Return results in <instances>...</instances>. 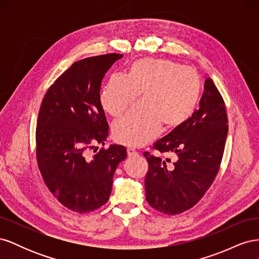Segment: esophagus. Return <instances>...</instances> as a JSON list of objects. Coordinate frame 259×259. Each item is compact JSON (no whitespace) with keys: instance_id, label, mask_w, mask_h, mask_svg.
Wrapping results in <instances>:
<instances>
[{"instance_id":"1","label":"esophagus","mask_w":259,"mask_h":259,"mask_svg":"<svg viewBox=\"0 0 259 259\" xmlns=\"http://www.w3.org/2000/svg\"><path fill=\"white\" fill-rule=\"evenodd\" d=\"M127 155L128 156H135V155H137V151L133 148H127Z\"/></svg>"}]
</instances>
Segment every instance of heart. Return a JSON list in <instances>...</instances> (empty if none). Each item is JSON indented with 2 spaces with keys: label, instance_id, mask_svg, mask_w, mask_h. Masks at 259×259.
I'll use <instances>...</instances> for the list:
<instances>
[{
  "label": "heart",
  "instance_id": "1",
  "mask_svg": "<svg viewBox=\"0 0 259 259\" xmlns=\"http://www.w3.org/2000/svg\"><path fill=\"white\" fill-rule=\"evenodd\" d=\"M142 93V104L113 124L116 143L139 147L153 139L163 125L174 130L192 116L201 95V80L193 69L166 59L142 58L126 75L112 74L100 92V105L119 116Z\"/></svg>",
  "mask_w": 259,
  "mask_h": 259
}]
</instances>
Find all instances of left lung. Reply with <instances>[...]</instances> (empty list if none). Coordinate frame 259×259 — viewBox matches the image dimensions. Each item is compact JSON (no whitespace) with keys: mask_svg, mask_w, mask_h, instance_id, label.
<instances>
[{"mask_svg":"<svg viewBox=\"0 0 259 259\" xmlns=\"http://www.w3.org/2000/svg\"><path fill=\"white\" fill-rule=\"evenodd\" d=\"M227 134L224 98L207 77L198 110L151 147L173 155L174 162L144 152L149 165L145 178L148 204L167 215L182 214L197 204L221 168Z\"/></svg>","mask_w":259,"mask_h":259,"instance_id":"left-lung-1","label":"left lung"}]
</instances>
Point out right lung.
<instances>
[{
    "instance_id": "1",
    "label": "right lung",
    "mask_w": 259,
    "mask_h": 259,
    "mask_svg": "<svg viewBox=\"0 0 259 259\" xmlns=\"http://www.w3.org/2000/svg\"><path fill=\"white\" fill-rule=\"evenodd\" d=\"M122 57L110 53L75 61L50 86L38 110V169L54 197L80 214L106 204L117 164L127 155L119 145L103 147L94 156L88 154L96 144L105 145L109 135L100 85Z\"/></svg>"
}]
</instances>
